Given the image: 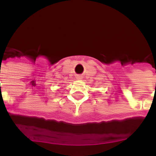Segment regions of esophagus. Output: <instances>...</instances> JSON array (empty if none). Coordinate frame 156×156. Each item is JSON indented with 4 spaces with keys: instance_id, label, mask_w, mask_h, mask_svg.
I'll use <instances>...</instances> for the list:
<instances>
[{
    "instance_id": "obj_1",
    "label": "esophagus",
    "mask_w": 156,
    "mask_h": 156,
    "mask_svg": "<svg viewBox=\"0 0 156 156\" xmlns=\"http://www.w3.org/2000/svg\"><path fill=\"white\" fill-rule=\"evenodd\" d=\"M76 79L78 80H83V77L81 76H77Z\"/></svg>"
}]
</instances>
